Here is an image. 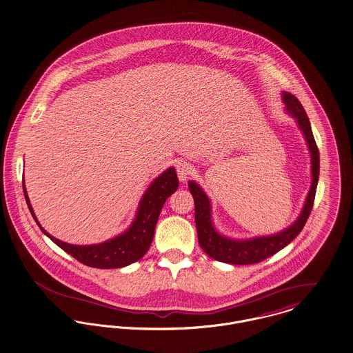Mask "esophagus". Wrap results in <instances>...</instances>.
Listing matches in <instances>:
<instances>
[{
  "instance_id": "esophagus-1",
  "label": "esophagus",
  "mask_w": 353,
  "mask_h": 353,
  "mask_svg": "<svg viewBox=\"0 0 353 353\" xmlns=\"http://www.w3.org/2000/svg\"><path fill=\"white\" fill-rule=\"evenodd\" d=\"M176 174H178V178L181 182H186L188 178H190V174H191V167L188 165V162H178L176 163Z\"/></svg>"
}]
</instances>
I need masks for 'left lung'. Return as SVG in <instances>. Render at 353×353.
<instances>
[{"label": "left lung", "instance_id": "1", "mask_svg": "<svg viewBox=\"0 0 353 353\" xmlns=\"http://www.w3.org/2000/svg\"><path fill=\"white\" fill-rule=\"evenodd\" d=\"M282 100L286 105L288 114L296 119L300 130L304 134L306 144L310 152L312 162V185L306 196L304 208L299 218L285 230L272 235L254 236L249 239H233L219 234L214 228L212 219V205L206 192L199 188L194 181L188 182V190L194 198L195 205V226L198 232V241L202 250L212 259L232 263V265H250L257 263L263 259L280 252L288 246L305 226L309 214L312 212L316 188L320 174V155L319 148L313 138L310 121L305 110L296 96L289 92H282Z\"/></svg>", "mask_w": 353, "mask_h": 353}]
</instances>
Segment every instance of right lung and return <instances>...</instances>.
<instances>
[{"label":"right lung","instance_id":"1","mask_svg":"<svg viewBox=\"0 0 353 353\" xmlns=\"http://www.w3.org/2000/svg\"><path fill=\"white\" fill-rule=\"evenodd\" d=\"M179 181L176 176V171L174 167L167 168L163 174H161L154 182L148 186L147 191L141 196V203L137 212V216L132 225L121 234L117 235L105 242L97 245H71L63 242L46 232L40 223L30 206L26 190L24 188L25 199L29 208V212L41 232L49 236L59 248L67 252L73 259L79 262L99 269H118L131 265L141 259L148 250L154 233L155 226L165 205V199L174 194L178 188Z\"/></svg>","mask_w":353,"mask_h":353}]
</instances>
